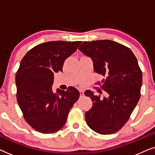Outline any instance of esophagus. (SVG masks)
<instances>
[{
    "label": "esophagus",
    "instance_id": "obj_1",
    "mask_svg": "<svg viewBox=\"0 0 155 155\" xmlns=\"http://www.w3.org/2000/svg\"><path fill=\"white\" fill-rule=\"evenodd\" d=\"M80 97L84 96V91L83 90H80Z\"/></svg>",
    "mask_w": 155,
    "mask_h": 155
}]
</instances>
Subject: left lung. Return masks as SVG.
<instances>
[{"instance_id":"1","label":"left lung","mask_w":155,"mask_h":155,"mask_svg":"<svg viewBox=\"0 0 155 155\" xmlns=\"http://www.w3.org/2000/svg\"><path fill=\"white\" fill-rule=\"evenodd\" d=\"M79 50L91 58L95 73L102 75L101 98L86 90L92 107L85 113L88 126L101 135L112 134L126 124L140 97L143 75L130 48L111 40L84 41Z\"/></svg>"}]
</instances>
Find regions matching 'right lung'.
I'll return each instance as SVG.
<instances>
[{"label": "right lung", "mask_w": 155, "mask_h": 155, "mask_svg": "<svg viewBox=\"0 0 155 155\" xmlns=\"http://www.w3.org/2000/svg\"><path fill=\"white\" fill-rule=\"evenodd\" d=\"M81 41H48L29 50L16 73L17 101L25 120L35 130L53 133L66 122L70 110L80 97L73 87L53 92L54 73L63 71L65 59Z\"/></svg>", "instance_id": "obj_1"}]
</instances>
